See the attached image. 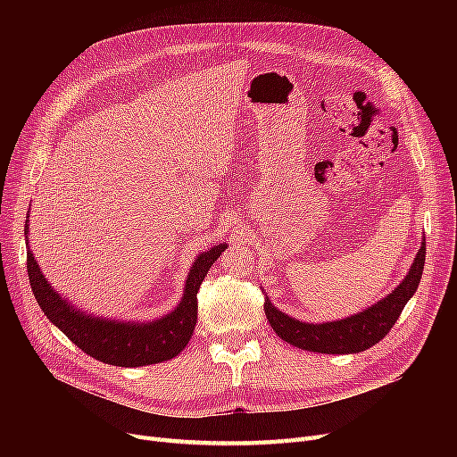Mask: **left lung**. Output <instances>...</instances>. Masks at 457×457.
<instances>
[{"label":"left lung","mask_w":457,"mask_h":457,"mask_svg":"<svg viewBox=\"0 0 457 457\" xmlns=\"http://www.w3.org/2000/svg\"><path fill=\"white\" fill-rule=\"evenodd\" d=\"M426 259V238L415 255L410 272L386 298L365 311L341 320L302 322L279 311L267 296L265 315L278 337L296 348L319 353H357L379 343L398 320L402 309L411 300L422 278Z\"/></svg>","instance_id":"8db88e82"}]
</instances>
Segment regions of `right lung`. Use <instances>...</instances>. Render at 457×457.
<instances>
[{
	"label": "right lung",
	"mask_w": 457,
	"mask_h": 457,
	"mask_svg": "<svg viewBox=\"0 0 457 457\" xmlns=\"http://www.w3.org/2000/svg\"><path fill=\"white\" fill-rule=\"evenodd\" d=\"M29 219V216H28ZM29 220H26L28 274L33 295L42 309L66 337L90 357L114 367L155 365L176 357L188 345L198 320V289L212 262L228 245H214L196 255L185 279L179 303L157 320H111L96 317L74 307L46 279L28 241Z\"/></svg>",
	"instance_id": "right-lung-1"
}]
</instances>
